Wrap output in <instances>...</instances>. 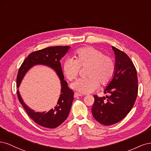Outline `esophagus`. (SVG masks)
<instances>
[{
  "label": "esophagus",
  "mask_w": 151,
  "mask_h": 151,
  "mask_svg": "<svg viewBox=\"0 0 151 151\" xmlns=\"http://www.w3.org/2000/svg\"><path fill=\"white\" fill-rule=\"evenodd\" d=\"M74 96H75V97L81 96H82V94H81V93H77V92H75V93H74Z\"/></svg>",
  "instance_id": "1"
}]
</instances>
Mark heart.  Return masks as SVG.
I'll return each instance as SVG.
<instances>
[{"label":"heart","instance_id":"1","mask_svg":"<svg viewBox=\"0 0 151 151\" xmlns=\"http://www.w3.org/2000/svg\"><path fill=\"white\" fill-rule=\"evenodd\" d=\"M74 60L68 58L63 65V73L69 80L76 78L80 67H86L85 78H80L73 83L72 88L82 93H90L101 85H106L111 81L115 72L114 60L104 55L100 50L92 46L78 49L75 52Z\"/></svg>","mask_w":151,"mask_h":151}]
</instances>
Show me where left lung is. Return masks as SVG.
Masks as SVG:
<instances>
[{
  "instance_id": "obj_1",
  "label": "left lung",
  "mask_w": 151,
  "mask_h": 151,
  "mask_svg": "<svg viewBox=\"0 0 151 151\" xmlns=\"http://www.w3.org/2000/svg\"><path fill=\"white\" fill-rule=\"evenodd\" d=\"M115 72L114 78L104 90L109 96L94 95L91 112L100 124L110 125L124 119L132 109L138 93L137 71L130 58L114 46Z\"/></svg>"
}]
</instances>
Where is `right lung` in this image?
I'll return each mask as SVG.
<instances>
[{
	"label": "right lung",
	"instance_id": "obj_1",
	"mask_svg": "<svg viewBox=\"0 0 151 151\" xmlns=\"http://www.w3.org/2000/svg\"><path fill=\"white\" fill-rule=\"evenodd\" d=\"M70 46H52L31 52L28 55L21 65L17 76V87L19 88L21 81L26 73L34 66L42 65L51 68L59 77L61 82V94L57 105L54 109L46 112H36L31 109L23 101L19 93L17 94L19 102L22 104L28 115L37 124L42 127L54 129L60 125L69 115L73 101L74 92L68 86L67 82L64 80L60 60L70 49Z\"/></svg>",
	"mask_w": 151,
	"mask_h": 151
}]
</instances>
